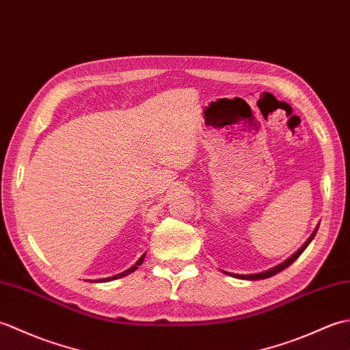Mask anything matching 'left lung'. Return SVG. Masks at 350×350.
<instances>
[{"label":"left lung","mask_w":350,"mask_h":350,"mask_svg":"<svg viewBox=\"0 0 350 350\" xmlns=\"http://www.w3.org/2000/svg\"><path fill=\"white\" fill-rule=\"evenodd\" d=\"M319 228V227H317ZM317 228L314 230V233L311 234L308 239H307V242L302 245V247L295 252V254L290 257V258H287L286 262H282L281 265H278V266H275V267H272V269H269V271H265V272H260V273H252V275H239V273H230V272H226V273H228V275H232V277H236V278H241V280H265V278H269V277H272V275H275V273H278V272H281V271H284L286 267H288L290 265H292L296 258H298L302 252H304V250H306L307 247H308V243L313 241V237L316 236V233H317Z\"/></svg>","instance_id":"obj_1"}]
</instances>
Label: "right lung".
Here are the masks:
<instances>
[{"label":"right lung","instance_id":"1","mask_svg":"<svg viewBox=\"0 0 350 350\" xmlns=\"http://www.w3.org/2000/svg\"><path fill=\"white\" fill-rule=\"evenodd\" d=\"M144 257H146V254H143V256H141V258L138 260V262L135 263V265H133L132 267H131V269H128V271H124V272H122V273H117V275H114V277H109V278H100V280H98V281H100V282H103V281H111V280H117V278H122V277H126V275H129L131 272H133V271H135L137 269V267L141 265V263H143V260H144Z\"/></svg>","mask_w":350,"mask_h":350}]
</instances>
